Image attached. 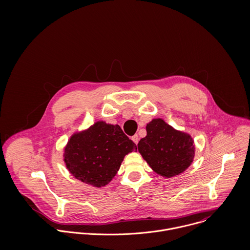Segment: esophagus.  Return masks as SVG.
<instances>
[{
    "label": "esophagus",
    "mask_w": 250,
    "mask_h": 250,
    "mask_svg": "<svg viewBox=\"0 0 250 250\" xmlns=\"http://www.w3.org/2000/svg\"><path fill=\"white\" fill-rule=\"evenodd\" d=\"M132 141L134 142V143H136V144H138L139 143V141H140V138H139V136L136 134V135H134L133 137H132Z\"/></svg>",
    "instance_id": "esophagus-1"
}]
</instances>
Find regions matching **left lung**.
I'll return each mask as SVG.
<instances>
[{
  "mask_svg": "<svg viewBox=\"0 0 250 250\" xmlns=\"http://www.w3.org/2000/svg\"><path fill=\"white\" fill-rule=\"evenodd\" d=\"M146 132V137L140 141L138 148L156 173L169 178L190 166L194 156L190 136L174 130L160 118L148 123Z\"/></svg>",
  "mask_w": 250,
  "mask_h": 250,
  "instance_id": "8db88e82",
  "label": "left lung"
}]
</instances>
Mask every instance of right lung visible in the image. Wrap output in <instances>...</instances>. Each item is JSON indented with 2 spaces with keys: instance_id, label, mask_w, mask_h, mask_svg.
Segmentation results:
<instances>
[{
  "instance_id": "obj_1",
  "label": "right lung",
  "mask_w": 250,
  "mask_h": 250,
  "mask_svg": "<svg viewBox=\"0 0 250 250\" xmlns=\"http://www.w3.org/2000/svg\"><path fill=\"white\" fill-rule=\"evenodd\" d=\"M137 151L118 125L96 122L87 131L76 134L65 147L64 162L73 176L83 183L106 186L130 152Z\"/></svg>"
}]
</instances>
